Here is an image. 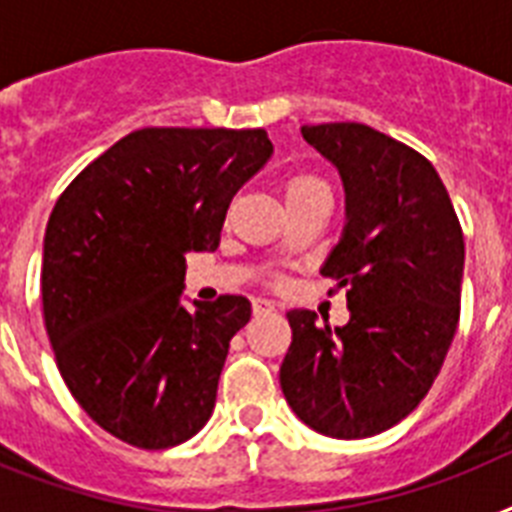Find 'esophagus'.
Returning a JSON list of instances; mask_svg holds the SVG:
<instances>
[{
	"label": "esophagus",
	"instance_id": "esophagus-1",
	"mask_svg": "<svg viewBox=\"0 0 512 512\" xmlns=\"http://www.w3.org/2000/svg\"><path fill=\"white\" fill-rule=\"evenodd\" d=\"M252 311H255V316H265V313L276 311V303H273V300H265V297H257L255 303H252Z\"/></svg>",
	"mask_w": 512,
	"mask_h": 512
}]
</instances>
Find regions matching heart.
<instances>
[{
  "instance_id": "b5f03b06",
  "label": "heart",
  "mask_w": 512,
  "mask_h": 512,
  "mask_svg": "<svg viewBox=\"0 0 512 512\" xmlns=\"http://www.w3.org/2000/svg\"><path fill=\"white\" fill-rule=\"evenodd\" d=\"M311 188H327V183H321L319 177H295V180H289L287 196H289V193L311 191Z\"/></svg>"
}]
</instances>
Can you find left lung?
<instances>
[{"label": "left lung", "instance_id": "left-lung-1", "mask_svg": "<svg viewBox=\"0 0 512 512\" xmlns=\"http://www.w3.org/2000/svg\"><path fill=\"white\" fill-rule=\"evenodd\" d=\"M300 132L345 191L342 236L321 276L345 287L350 319L329 327L292 308L279 382L308 428L356 441L398 425L428 396L460 321L465 241L425 156L366 124Z\"/></svg>", "mask_w": 512, "mask_h": 512}]
</instances>
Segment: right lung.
<instances>
[{
	"label": "right lung",
	"mask_w": 512,
	"mask_h": 512,
	"mask_svg": "<svg viewBox=\"0 0 512 512\" xmlns=\"http://www.w3.org/2000/svg\"><path fill=\"white\" fill-rule=\"evenodd\" d=\"M273 156L265 130L146 127L68 185L44 231L42 305L60 377L124 444L170 449L212 417L247 297H183L185 255L215 252L241 185Z\"/></svg>",
	"instance_id": "1"
}]
</instances>
